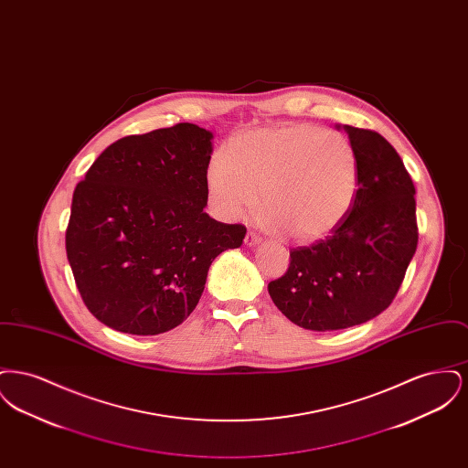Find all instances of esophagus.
Returning <instances> with one entry per match:
<instances>
[{"instance_id":"obj_1","label":"esophagus","mask_w":468,"mask_h":468,"mask_svg":"<svg viewBox=\"0 0 468 468\" xmlns=\"http://www.w3.org/2000/svg\"><path fill=\"white\" fill-rule=\"evenodd\" d=\"M245 245H249V247H252V245L260 244L261 242V239L256 235V233H252V231H247V235H245L244 239Z\"/></svg>"}]
</instances>
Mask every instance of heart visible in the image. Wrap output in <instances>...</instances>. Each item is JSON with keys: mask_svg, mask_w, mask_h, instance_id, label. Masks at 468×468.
<instances>
[{"mask_svg": "<svg viewBox=\"0 0 468 468\" xmlns=\"http://www.w3.org/2000/svg\"><path fill=\"white\" fill-rule=\"evenodd\" d=\"M207 191L214 212L226 221L244 218L263 195L261 228L314 244L330 237L355 207L356 149L346 134L311 122L260 128L212 156Z\"/></svg>", "mask_w": 468, "mask_h": 468, "instance_id": "obj_1", "label": "heart"}]
</instances>
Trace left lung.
<instances>
[{"instance_id": "1", "label": "left lung", "mask_w": 468, "mask_h": 468, "mask_svg": "<svg viewBox=\"0 0 468 468\" xmlns=\"http://www.w3.org/2000/svg\"><path fill=\"white\" fill-rule=\"evenodd\" d=\"M344 130L359 163L355 207L326 240L292 249L288 271L268 284L277 309L314 332L356 326L386 311L418 247L416 187L399 153L378 132Z\"/></svg>"}]
</instances>
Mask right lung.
I'll return each instance as SVG.
<instances>
[{
	"label": "right lung",
	"instance_id": "add662e5",
	"mask_svg": "<svg viewBox=\"0 0 468 468\" xmlns=\"http://www.w3.org/2000/svg\"><path fill=\"white\" fill-rule=\"evenodd\" d=\"M214 134L191 122L124 136L77 184L67 256L90 314L112 330L165 334L195 311L212 261L245 226L212 219Z\"/></svg>",
	"mask_w": 468,
	"mask_h": 468
}]
</instances>
